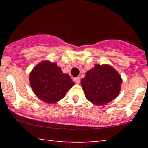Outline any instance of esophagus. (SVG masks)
Instances as JSON below:
<instances>
[{"instance_id": "1", "label": "esophagus", "mask_w": 148, "mask_h": 148, "mask_svg": "<svg viewBox=\"0 0 148 148\" xmlns=\"http://www.w3.org/2000/svg\"><path fill=\"white\" fill-rule=\"evenodd\" d=\"M80 81H81V79H80V77H79V76L74 78V81L76 83V84H79Z\"/></svg>"}]
</instances>
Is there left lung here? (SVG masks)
Masks as SVG:
<instances>
[{
    "label": "left lung",
    "mask_w": 148,
    "mask_h": 148,
    "mask_svg": "<svg viewBox=\"0 0 148 148\" xmlns=\"http://www.w3.org/2000/svg\"><path fill=\"white\" fill-rule=\"evenodd\" d=\"M122 81L118 72L111 66L95 64L81 79V84L88 101L103 105L118 97Z\"/></svg>",
    "instance_id": "obj_1"
}]
</instances>
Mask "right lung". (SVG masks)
Masks as SVG:
<instances>
[{
  "label": "right lung",
  "mask_w": 148,
  "mask_h": 148,
  "mask_svg": "<svg viewBox=\"0 0 148 148\" xmlns=\"http://www.w3.org/2000/svg\"><path fill=\"white\" fill-rule=\"evenodd\" d=\"M30 86L37 97L48 103H53L65 96L74 83L64 74L55 62L44 61L35 66L30 74Z\"/></svg>",
  "instance_id": "obj_1"
}]
</instances>
